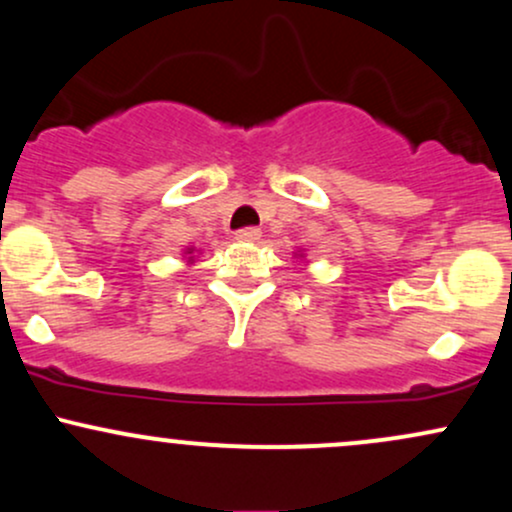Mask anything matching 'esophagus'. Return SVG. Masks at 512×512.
Segmentation results:
<instances>
[{"label": "esophagus", "instance_id": "1", "mask_svg": "<svg viewBox=\"0 0 512 512\" xmlns=\"http://www.w3.org/2000/svg\"><path fill=\"white\" fill-rule=\"evenodd\" d=\"M236 238L240 240V243H257V240L262 238V231H260V228H255V226L240 228V231L236 233Z\"/></svg>", "mask_w": 512, "mask_h": 512}]
</instances>
